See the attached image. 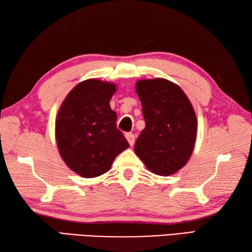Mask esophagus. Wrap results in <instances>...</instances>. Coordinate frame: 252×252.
<instances>
[{
  "label": "esophagus",
  "instance_id": "obj_1",
  "mask_svg": "<svg viewBox=\"0 0 252 252\" xmlns=\"http://www.w3.org/2000/svg\"><path fill=\"white\" fill-rule=\"evenodd\" d=\"M126 138L127 140V142H129V144L131 146L134 145V142H135V135L133 134V133L129 132V133H126Z\"/></svg>",
  "mask_w": 252,
  "mask_h": 252
}]
</instances>
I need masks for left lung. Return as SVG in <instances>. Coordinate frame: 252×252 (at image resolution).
<instances>
[{"label":"left lung","instance_id":"obj_1","mask_svg":"<svg viewBox=\"0 0 252 252\" xmlns=\"http://www.w3.org/2000/svg\"><path fill=\"white\" fill-rule=\"evenodd\" d=\"M141 99L145 129L134 152L151 172L168 176L183 168L194 151L197 118L185 93L162 78L135 84Z\"/></svg>","mask_w":252,"mask_h":252}]
</instances>
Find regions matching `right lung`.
Returning <instances> with one entry per match:
<instances>
[{"label":"right lung","mask_w":252,"mask_h":252,"mask_svg":"<svg viewBox=\"0 0 252 252\" xmlns=\"http://www.w3.org/2000/svg\"><path fill=\"white\" fill-rule=\"evenodd\" d=\"M116 84L89 79L74 87L58 110L56 143L63 161L82 178L106 173L115 158L129 147L117 129L109 101Z\"/></svg>","instance_id":"1"}]
</instances>
